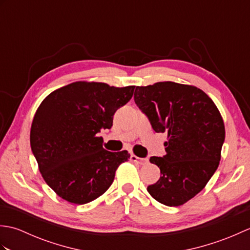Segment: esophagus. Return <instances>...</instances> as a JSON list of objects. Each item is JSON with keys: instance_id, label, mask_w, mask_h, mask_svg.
Segmentation results:
<instances>
[{"instance_id": "esophagus-1", "label": "esophagus", "mask_w": 250, "mask_h": 250, "mask_svg": "<svg viewBox=\"0 0 250 250\" xmlns=\"http://www.w3.org/2000/svg\"><path fill=\"white\" fill-rule=\"evenodd\" d=\"M131 160L133 161V162L142 164V166H145V164L148 163V159L147 158H139V157H136L135 155H132L131 156Z\"/></svg>"}]
</instances>
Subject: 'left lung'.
Returning a JSON list of instances; mask_svg holds the SVG:
<instances>
[{
  "label": "left lung",
  "mask_w": 250,
  "mask_h": 250,
  "mask_svg": "<svg viewBox=\"0 0 250 250\" xmlns=\"http://www.w3.org/2000/svg\"><path fill=\"white\" fill-rule=\"evenodd\" d=\"M134 101L157 133H167V155L149 160L161 176L147 191L161 204L183 205L219 166L226 136L220 111L201 89L173 82L136 87Z\"/></svg>",
  "instance_id": "obj_1"
}]
</instances>
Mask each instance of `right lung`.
<instances>
[{
	"label": "right lung",
	"mask_w": 250,
	"mask_h": 250,
	"mask_svg": "<svg viewBox=\"0 0 250 250\" xmlns=\"http://www.w3.org/2000/svg\"><path fill=\"white\" fill-rule=\"evenodd\" d=\"M135 86L75 82L43 100L32 121L30 144L46 184L70 203L86 204L113 184L126 150L111 152L98 136L110 129L116 110L131 100Z\"/></svg>",
	"instance_id": "add662e5"
}]
</instances>
